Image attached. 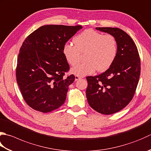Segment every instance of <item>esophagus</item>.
<instances>
[{"label":"esophagus","instance_id":"34e87169","mask_svg":"<svg viewBox=\"0 0 151 151\" xmlns=\"http://www.w3.org/2000/svg\"><path fill=\"white\" fill-rule=\"evenodd\" d=\"M82 78V77H81V76H79L76 75V76H75V81H78V80L81 79Z\"/></svg>","mask_w":151,"mask_h":151}]
</instances>
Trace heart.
<instances>
[{
  "mask_svg": "<svg viewBox=\"0 0 151 151\" xmlns=\"http://www.w3.org/2000/svg\"><path fill=\"white\" fill-rule=\"evenodd\" d=\"M75 45L65 44L63 54L70 65L78 63L81 53L84 55V63L78 64L71 73L79 76L92 74L96 70L103 72L107 70L116 58L118 45L116 38L111 35H103L93 29H87L73 39Z\"/></svg>",
  "mask_w": 151,
  "mask_h": 151,
  "instance_id": "obj_1",
  "label": "heart"
}]
</instances>
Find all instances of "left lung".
<instances>
[{"label":"left lung","mask_w":151,"mask_h":151,"mask_svg":"<svg viewBox=\"0 0 151 151\" xmlns=\"http://www.w3.org/2000/svg\"><path fill=\"white\" fill-rule=\"evenodd\" d=\"M116 38V58L112 65L101 75L87 76L86 97L90 107L103 114L122 110L132 101L140 76L141 61L134 40L122 31L114 27H96Z\"/></svg>","instance_id":"1"}]
</instances>
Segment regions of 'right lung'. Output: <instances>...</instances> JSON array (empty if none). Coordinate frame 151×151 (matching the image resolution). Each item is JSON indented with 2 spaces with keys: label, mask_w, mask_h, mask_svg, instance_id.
<instances>
[{
  "label": "right lung",
  "mask_w": 151,
  "mask_h": 151,
  "mask_svg": "<svg viewBox=\"0 0 151 151\" xmlns=\"http://www.w3.org/2000/svg\"><path fill=\"white\" fill-rule=\"evenodd\" d=\"M82 28L81 25H43L23 42L17 58L16 81L25 101L32 109L48 113L65 101L75 76H64L69 65L63 48Z\"/></svg>",
  "instance_id": "obj_1"
}]
</instances>
